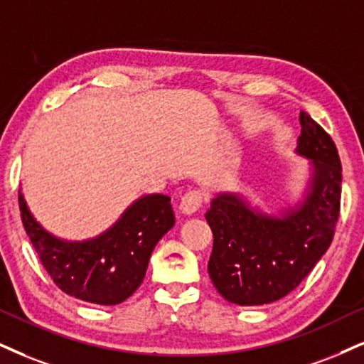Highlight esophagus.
Here are the masks:
<instances>
[{
    "label": "esophagus",
    "instance_id": "1",
    "mask_svg": "<svg viewBox=\"0 0 364 364\" xmlns=\"http://www.w3.org/2000/svg\"><path fill=\"white\" fill-rule=\"evenodd\" d=\"M200 204H203V196H200V192L191 191V192H187V194H183L178 209H181L182 214L191 216V214H194L199 210Z\"/></svg>",
    "mask_w": 364,
    "mask_h": 364
}]
</instances>
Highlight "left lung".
<instances>
[{
    "mask_svg": "<svg viewBox=\"0 0 364 364\" xmlns=\"http://www.w3.org/2000/svg\"><path fill=\"white\" fill-rule=\"evenodd\" d=\"M300 124L295 154L309 160V178L297 203L268 214L237 192H218L205 213L214 235L209 277L236 306L285 297L333 241L343 181L338 148L306 111Z\"/></svg>",
    "mask_w": 364,
    "mask_h": 364,
    "instance_id": "left-lung-1",
    "label": "left lung"
}]
</instances>
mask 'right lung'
Segmentation results:
<instances>
[{"label":"right lung","instance_id":"obj_1","mask_svg":"<svg viewBox=\"0 0 364 364\" xmlns=\"http://www.w3.org/2000/svg\"><path fill=\"white\" fill-rule=\"evenodd\" d=\"M18 203L26 235L55 285L97 306H116L132 297L145 278L151 251L175 224L170 197L146 194L129 204L101 235L69 241L45 230L21 191Z\"/></svg>","mask_w":364,"mask_h":364}]
</instances>
